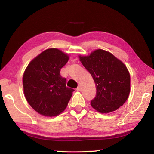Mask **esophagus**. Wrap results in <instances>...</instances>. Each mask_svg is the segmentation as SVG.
Listing matches in <instances>:
<instances>
[{
	"label": "esophagus",
	"instance_id": "obj_1",
	"mask_svg": "<svg viewBox=\"0 0 154 154\" xmlns=\"http://www.w3.org/2000/svg\"><path fill=\"white\" fill-rule=\"evenodd\" d=\"M81 90H82V88H81L80 86H78V87L77 88V89H76L77 91H81Z\"/></svg>",
	"mask_w": 154,
	"mask_h": 154
}]
</instances>
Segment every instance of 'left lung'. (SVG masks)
I'll return each instance as SVG.
<instances>
[{
    "label": "left lung",
    "instance_id": "8db88e82",
    "mask_svg": "<svg viewBox=\"0 0 154 154\" xmlns=\"http://www.w3.org/2000/svg\"><path fill=\"white\" fill-rule=\"evenodd\" d=\"M79 60L96 84V94L91 106L101 113H107L123 105L130 90V73L123 62L103 49L79 56Z\"/></svg>",
    "mask_w": 154,
    "mask_h": 154
}]
</instances>
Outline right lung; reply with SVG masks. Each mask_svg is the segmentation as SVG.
I'll list each match as a JSON object with an SVG mask.
<instances>
[{"instance_id": "1", "label": "right lung", "mask_w": 154, "mask_h": 154, "mask_svg": "<svg viewBox=\"0 0 154 154\" xmlns=\"http://www.w3.org/2000/svg\"><path fill=\"white\" fill-rule=\"evenodd\" d=\"M69 58L58 49H48L26 69L23 75L25 97L39 114L56 116L66 108L74 90L66 87V79L60 75V70Z\"/></svg>"}]
</instances>
